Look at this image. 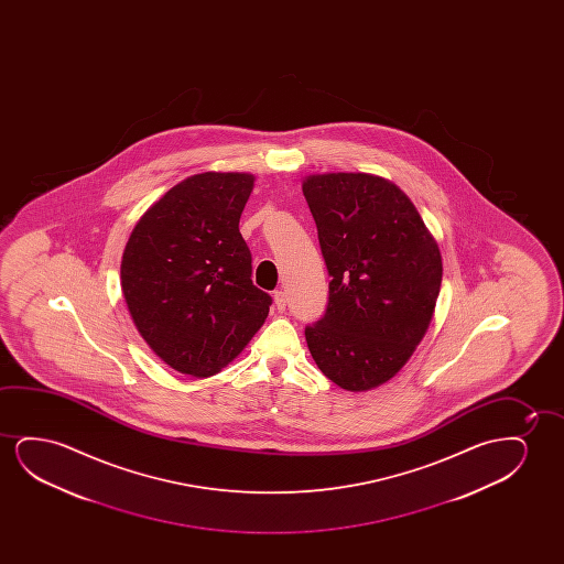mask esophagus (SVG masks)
Instances as JSON below:
<instances>
[{"label":"esophagus","instance_id":"obj_1","mask_svg":"<svg viewBox=\"0 0 564 564\" xmlns=\"http://www.w3.org/2000/svg\"><path fill=\"white\" fill-rule=\"evenodd\" d=\"M273 302H275V308H278L279 312H283V310L286 308V294L283 293V291H275V293H273Z\"/></svg>","mask_w":564,"mask_h":564}]
</instances>
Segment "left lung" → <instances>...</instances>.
I'll use <instances>...</instances> for the list:
<instances>
[{
    "label": "left lung",
    "instance_id": "1",
    "mask_svg": "<svg viewBox=\"0 0 564 564\" xmlns=\"http://www.w3.org/2000/svg\"><path fill=\"white\" fill-rule=\"evenodd\" d=\"M302 193L329 273L324 316L306 325L325 378L366 391L393 378L422 340L440 296V248L399 186L366 173L312 175Z\"/></svg>",
    "mask_w": 564,
    "mask_h": 564
}]
</instances>
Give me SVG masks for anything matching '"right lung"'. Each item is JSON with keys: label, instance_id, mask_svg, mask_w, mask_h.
<instances>
[{"label": "right lung", "instance_id": "right-lung-1", "mask_svg": "<svg viewBox=\"0 0 564 564\" xmlns=\"http://www.w3.org/2000/svg\"><path fill=\"white\" fill-rule=\"evenodd\" d=\"M252 186L248 173L185 178L140 217L124 247L121 286L132 322L181 373H217L270 312L239 231Z\"/></svg>", "mask_w": 564, "mask_h": 564}]
</instances>
